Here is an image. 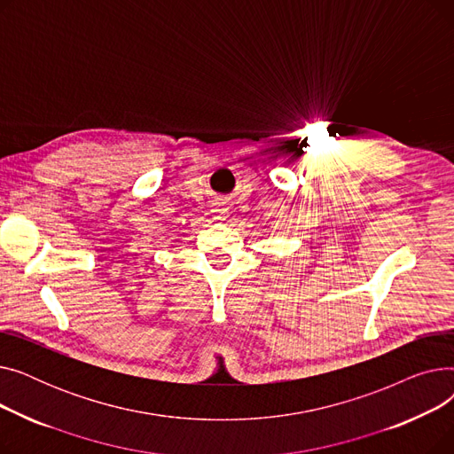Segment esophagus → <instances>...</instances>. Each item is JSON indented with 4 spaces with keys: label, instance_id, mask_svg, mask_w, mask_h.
<instances>
[{
    "label": "esophagus",
    "instance_id": "esophagus-1",
    "mask_svg": "<svg viewBox=\"0 0 454 454\" xmlns=\"http://www.w3.org/2000/svg\"><path fill=\"white\" fill-rule=\"evenodd\" d=\"M211 213L215 215V219L224 221L226 215H228V206H226V202H223V200H213V204H211Z\"/></svg>",
    "mask_w": 454,
    "mask_h": 454
}]
</instances>
